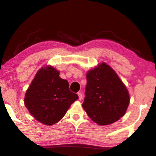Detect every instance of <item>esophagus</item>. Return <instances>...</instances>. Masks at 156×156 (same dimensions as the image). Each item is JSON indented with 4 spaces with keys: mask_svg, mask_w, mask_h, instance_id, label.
Instances as JSON below:
<instances>
[{
    "mask_svg": "<svg viewBox=\"0 0 156 156\" xmlns=\"http://www.w3.org/2000/svg\"><path fill=\"white\" fill-rule=\"evenodd\" d=\"M78 99L79 100H81L82 99H83V94H82L81 92H78Z\"/></svg>",
    "mask_w": 156,
    "mask_h": 156,
    "instance_id": "obj_1",
    "label": "esophagus"
}]
</instances>
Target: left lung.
<instances>
[{
	"label": "left lung",
	"mask_w": 156,
	"mask_h": 156,
	"mask_svg": "<svg viewBox=\"0 0 156 156\" xmlns=\"http://www.w3.org/2000/svg\"><path fill=\"white\" fill-rule=\"evenodd\" d=\"M83 107L94 122L108 125L125 114L130 96L125 84L113 69L102 62L87 73Z\"/></svg>",
	"instance_id": "left-lung-1"
}]
</instances>
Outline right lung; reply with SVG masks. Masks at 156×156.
Listing matches in <instances>:
<instances>
[{
	"label": "right lung",
	"mask_w": 156,
	"mask_h": 156,
	"mask_svg": "<svg viewBox=\"0 0 156 156\" xmlns=\"http://www.w3.org/2000/svg\"><path fill=\"white\" fill-rule=\"evenodd\" d=\"M59 74L52 66L42 67L25 94L26 108L37 121L45 125H54L61 120L78 98L77 94L69 90L68 81L60 78Z\"/></svg>",
	"instance_id": "right-lung-1"
}]
</instances>
